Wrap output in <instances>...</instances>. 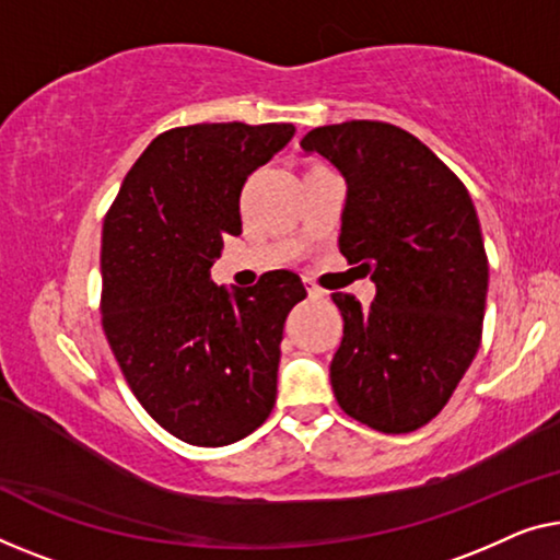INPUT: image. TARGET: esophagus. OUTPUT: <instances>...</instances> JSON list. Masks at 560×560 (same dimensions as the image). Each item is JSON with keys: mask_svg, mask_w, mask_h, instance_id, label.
Listing matches in <instances>:
<instances>
[{"mask_svg": "<svg viewBox=\"0 0 560 560\" xmlns=\"http://www.w3.org/2000/svg\"><path fill=\"white\" fill-rule=\"evenodd\" d=\"M306 291H308V299H322L324 296V289H319L312 281H306Z\"/></svg>", "mask_w": 560, "mask_h": 560, "instance_id": "34e87169", "label": "esophagus"}]
</instances>
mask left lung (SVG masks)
I'll return each instance as SVG.
<instances>
[{"instance_id": "obj_1", "label": "left lung", "mask_w": 560, "mask_h": 560, "mask_svg": "<svg viewBox=\"0 0 560 560\" xmlns=\"http://www.w3.org/2000/svg\"><path fill=\"white\" fill-rule=\"evenodd\" d=\"M347 180L339 252L377 296L331 294L345 337L329 377L341 410L402 435L428 424L480 347L488 256L463 180L397 125L349 120L302 138Z\"/></svg>"}]
</instances>
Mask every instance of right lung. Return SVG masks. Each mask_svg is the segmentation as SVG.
Listing matches in <instances>:
<instances>
[{"mask_svg": "<svg viewBox=\"0 0 560 560\" xmlns=\"http://www.w3.org/2000/svg\"><path fill=\"white\" fill-rule=\"evenodd\" d=\"M294 138L291 122H200L150 143L103 223V329L145 412L188 445H231L277 402L283 322L306 296L294 271L256 287L211 281L238 236L241 188Z\"/></svg>", "mask_w": 560, "mask_h": 560, "instance_id": "1", "label": "right lung"}]
</instances>
